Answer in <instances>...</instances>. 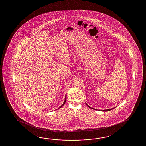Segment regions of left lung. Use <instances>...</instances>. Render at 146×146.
<instances>
[{
	"instance_id": "1",
	"label": "left lung",
	"mask_w": 146,
	"mask_h": 146,
	"mask_svg": "<svg viewBox=\"0 0 146 146\" xmlns=\"http://www.w3.org/2000/svg\"><path fill=\"white\" fill-rule=\"evenodd\" d=\"M87 106H88L89 108H91V109H93V108H91V107H90V106H88V105H87ZM114 108H113V109H114ZM110 109V110H103V111H103V112H108V111H110V110H112V109ZM94 110H95V109H94Z\"/></svg>"
}]
</instances>
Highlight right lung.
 <instances>
[{"instance_id":"add662e5","label":"right lung","mask_w":146,"mask_h":146,"mask_svg":"<svg viewBox=\"0 0 146 146\" xmlns=\"http://www.w3.org/2000/svg\"><path fill=\"white\" fill-rule=\"evenodd\" d=\"M66 95L65 100V101H64V103H63V104H62V106H60V107H59V108H58V109H60V108H62V106H64V104H65V102H66Z\"/></svg>"}]
</instances>
